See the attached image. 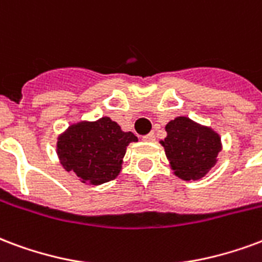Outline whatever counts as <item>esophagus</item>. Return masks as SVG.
Segmentation results:
<instances>
[{"instance_id": "esophagus-1", "label": "esophagus", "mask_w": 262, "mask_h": 262, "mask_svg": "<svg viewBox=\"0 0 262 262\" xmlns=\"http://www.w3.org/2000/svg\"><path fill=\"white\" fill-rule=\"evenodd\" d=\"M143 140H144V141H154V140H156V135H154V132H151V133H148V135H146V136H143Z\"/></svg>"}]
</instances>
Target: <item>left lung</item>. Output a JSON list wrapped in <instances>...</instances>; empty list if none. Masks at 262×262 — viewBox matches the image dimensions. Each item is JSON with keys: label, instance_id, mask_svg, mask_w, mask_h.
I'll return each instance as SVG.
<instances>
[{"label": "left lung", "instance_id": "left-lung-1", "mask_svg": "<svg viewBox=\"0 0 262 262\" xmlns=\"http://www.w3.org/2000/svg\"><path fill=\"white\" fill-rule=\"evenodd\" d=\"M168 136L162 143L176 175L185 180L200 179L215 165L221 151L218 135L179 116L166 125Z\"/></svg>", "mask_w": 262, "mask_h": 262}]
</instances>
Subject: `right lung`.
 I'll list each match as a JSON object with an SVG mask.
<instances>
[{
  "label": "right lung",
  "mask_w": 262,
  "mask_h": 262,
  "mask_svg": "<svg viewBox=\"0 0 262 262\" xmlns=\"http://www.w3.org/2000/svg\"><path fill=\"white\" fill-rule=\"evenodd\" d=\"M137 137L122 132L110 118L71 126L58 141V156L68 172H75L80 182L101 185L121 172L126 147Z\"/></svg>",
  "instance_id": "1"
}]
</instances>
